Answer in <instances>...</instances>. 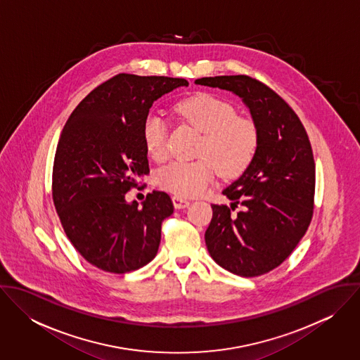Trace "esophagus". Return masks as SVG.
Listing matches in <instances>:
<instances>
[{"instance_id":"obj_1","label":"esophagus","mask_w":360,"mask_h":360,"mask_svg":"<svg viewBox=\"0 0 360 360\" xmlns=\"http://www.w3.org/2000/svg\"><path fill=\"white\" fill-rule=\"evenodd\" d=\"M172 201H173V205H174L176 209H183V207H187V206L190 205V202L187 200H184L181 197H177V195H174L172 198Z\"/></svg>"}]
</instances>
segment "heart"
I'll return each mask as SVG.
<instances>
[{"label": "heart", "mask_w": 360, "mask_h": 360, "mask_svg": "<svg viewBox=\"0 0 360 360\" xmlns=\"http://www.w3.org/2000/svg\"><path fill=\"white\" fill-rule=\"evenodd\" d=\"M177 116L197 129L201 139L197 160H174L156 173V184L180 197H195L205 193L216 170L224 179L243 174L257 156L260 133L257 122L237 115L236 108L212 94L201 93L174 105ZM147 153L155 160L169 154V123L160 112L146 115L141 127Z\"/></svg>", "instance_id": "b5f03b06"}]
</instances>
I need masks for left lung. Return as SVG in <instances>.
<instances>
[{
	"label": "left lung",
	"mask_w": 360,
	"mask_h": 360,
	"mask_svg": "<svg viewBox=\"0 0 360 360\" xmlns=\"http://www.w3.org/2000/svg\"><path fill=\"white\" fill-rule=\"evenodd\" d=\"M195 83L241 97L259 127L257 156L223 191L231 207L212 205L205 243L223 269L241 277L262 276L292 254L311 221L316 170L308 133L294 109L257 79L214 76ZM238 203L245 210L233 214Z\"/></svg>",
	"instance_id": "1"
}]
</instances>
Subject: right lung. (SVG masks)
Returning <instances> with one entry per match:
<instances>
[{
    "label": "right lung",
    "mask_w": 360,
    "mask_h": 360,
    "mask_svg": "<svg viewBox=\"0 0 360 360\" xmlns=\"http://www.w3.org/2000/svg\"><path fill=\"white\" fill-rule=\"evenodd\" d=\"M186 79L119 73L70 113L56 147L52 200L75 250L93 266L124 274L154 259L170 197L153 191L143 207L126 193L150 173L141 127L154 101Z\"/></svg>",
    "instance_id": "1"
}]
</instances>
